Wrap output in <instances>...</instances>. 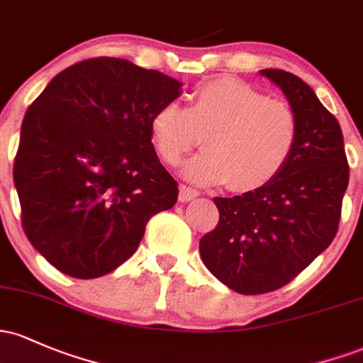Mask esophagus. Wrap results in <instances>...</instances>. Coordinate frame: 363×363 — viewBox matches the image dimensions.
<instances>
[{"label": "esophagus", "mask_w": 363, "mask_h": 363, "mask_svg": "<svg viewBox=\"0 0 363 363\" xmlns=\"http://www.w3.org/2000/svg\"><path fill=\"white\" fill-rule=\"evenodd\" d=\"M198 196V191L189 188V186H181V191H179V201L188 203Z\"/></svg>", "instance_id": "esophagus-1"}]
</instances>
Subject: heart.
Wrapping results in <instances>:
<instances>
[{
	"mask_svg": "<svg viewBox=\"0 0 363 363\" xmlns=\"http://www.w3.org/2000/svg\"><path fill=\"white\" fill-rule=\"evenodd\" d=\"M150 134L167 165H177L201 138L205 150L184 165L186 179L250 193L282 172L296 146L298 121L288 103L238 79H217L189 94L188 108L162 105L151 115Z\"/></svg>",
	"mask_w": 363,
	"mask_h": 363,
	"instance_id": "b5f03b06",
	"label": "heart"
}]
</instances>
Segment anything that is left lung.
Returning a JSON list of instances; mask_svg holds the SVG:
<instances>
[{"label":"left lung","instance_id":"1","mask_svg":"<svg viewBox=\"0 0 363 363\" xmlns=\"http://www.w3.org/2000/svg\"><path fill=\"white\" fill-rule=\"evenodd\" d=\"M284 93L298 121L291 158L270 184L213 198L218 224L200 240L203 264L241 294L276 291L333 242L350 169L340 122L291 72L260 70Z\"/></svg>","mask_w":363,"mask_h":363}]
</instances>
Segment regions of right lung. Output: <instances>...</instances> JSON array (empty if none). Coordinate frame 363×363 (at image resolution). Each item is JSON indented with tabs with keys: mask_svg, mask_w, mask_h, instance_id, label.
Segmentation results:
<instances>
[{
	"mask_svg": "<svg viewBox=\"0 0 363 363\" xmlns=\"http://www.w3.org/2000/svg\"><path fill=\"white\" fill-rule=\"evenodd\" d=\"M182 84L129 60L62 70L26 111L13 165L22 225L55 269L94 279L138 250L177 182L157 157L150 121Z\"/></svg>",
	"mask_w": 363,
	"mask_h": 363,
	"instance_id": "add662e5",
	"label": "right lung"
}]
</instances>
